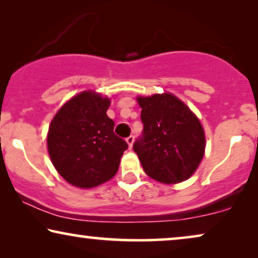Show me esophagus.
Masks as SVG:
<instances>
[{"mask_svg":"<svg viewBox=\"0 0 258 258\" xmlns=\"http://www.w3.org/2000/svg\"><path fill=\"white\" fill-rule=\"evenodd\" d=\"M125 141H126V143H128V146H129L130 149H132V147H133V143H134V135H130V136L126 137Z\"/></svg>","mask_w":258,"mask_h":258,"instance_id":"obj_1","label":"esophagus"}]
</instances>
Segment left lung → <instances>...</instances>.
Returning a JSON list of instances; mask_svg holds the SVG:
<instances>
[{"mask_svg": "<svg viewBox=\"0 0 258 258\" xmlns=\"http://www.w3.org/2000/svg\"><path fill=\"white\" fill-rule=\"evenodd\" d=\"M143 132L134 143L143 170L158 182L188 179L202 161L206 136L200 119L172 94L137 97Z\"/></svg>", "mask_w": 258, "mask_h": 258, "instance_id": "obj_1", "label": "left lung"}]
</instances>
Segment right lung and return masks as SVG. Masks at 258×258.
<instances>
[{"label": "right lung", "instance_id": "1", "mask_svg": "<svg viewBox=\"0 0 258 258\" xmlns=\"http://www.w3.org/2000/svg\"><path fill=\"white\" fill-rule=\"evenodd\" d=\"M109 105L110 98L87 90L70 98L52 118L47 137L49 156L70 184L94 188L118 170L128 143L114 134Z\"/></svg>", "mask_w": 258, "mask_h": 258}]
</instances>
